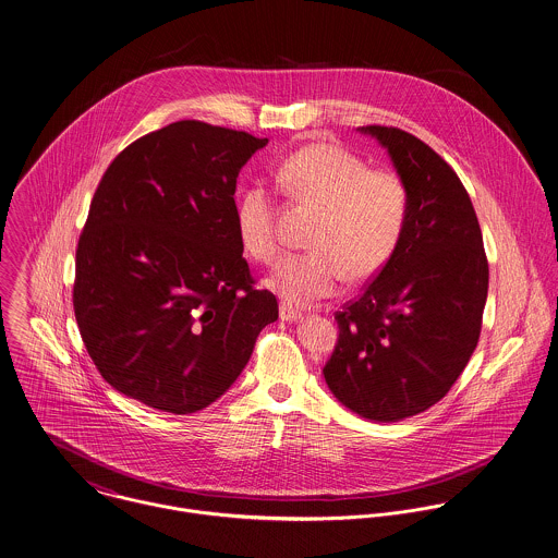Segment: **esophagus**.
<instances>
[{
	"instance_id": "esophagus-1",
	"label": "esophagus",
	"mask_w": 558,
	"mask_h": 558,
	"mask_svg": "<svg viewBox=\"0 0 558 558\" xmlns=\"http://www.w3.org/2000/svg\"><path fill=\"white\" fill-rule=\"evenodd\" d=\"M279 315H281L283 322H299L303 313L296 306H292V304L281 303L279 304Z\"/></svg>"
}]
</instances>
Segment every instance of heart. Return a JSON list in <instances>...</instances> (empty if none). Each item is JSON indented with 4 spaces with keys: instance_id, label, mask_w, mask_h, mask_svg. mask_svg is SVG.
Returning a JSON list of instances; mask_svg holds the SVG:
<instances>
[{
    "instance_id": "b5f03b06",
    "label": "heart",
    "mask_w": 558,
    "mask_h": 558,
    "mask_svg": "<svg viewBox=\"0 0 558 558\" xmlns=\"http://www.w3.org/2000/svg\"><path fill=\"white\" fill-rule=\"evenodd\" d=\"M277 183L296 203L319 208L311 232L315 250L283 257L266 279L286 303H319L335 296L348 275H375L405 232L409 190L403 177L368 168L337 143L319 141L288 155ZM236 232L247 254L259 262L275 259L277 208L266 185L254 183L239 196Z\"/></svg>"
}]
</instances>
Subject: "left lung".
<instances>
[{
  "label": "left lung",
  "instance_id": "left-lung-1",
  "mask_svg": "<svg viewBox=\"0 0 558 558\" xmlns=\"http://www.w3.org/2000/svg\"><path fill=\"white\" fill-rule=\"evenodd\" d=\"M409 190L395 254L360 299L335 313L324 377L360 417L399 422L439 403L473 354L488 296L475 208L452 166L399 128L366 125Z\"/></svg>",
  "mask_w": 558,
  "mask_h": 558
}]
</instances>
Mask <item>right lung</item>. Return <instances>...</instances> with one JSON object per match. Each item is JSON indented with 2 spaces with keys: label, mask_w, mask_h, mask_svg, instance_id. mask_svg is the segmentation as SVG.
I'll list each match as a JSON object with an SVG mask.
<instances>
[{
  "label": "right lung",
  "mask_w": 558,
  "mask_h": 558,
  "mask_svg": "<svg viewBox=\"0 0 558 558\" xmlns=\"http://www.w3.org/2000/svg\"><path fill=\"white\" fill-rule=\"evenodd\" d=\"M268 138L177 121L119 153L76 247L74 315L101 377L185 415L243 373L279 317L236 232V179Z\"/></svg>",
  "instance_id": "1"
}]
</instances>
